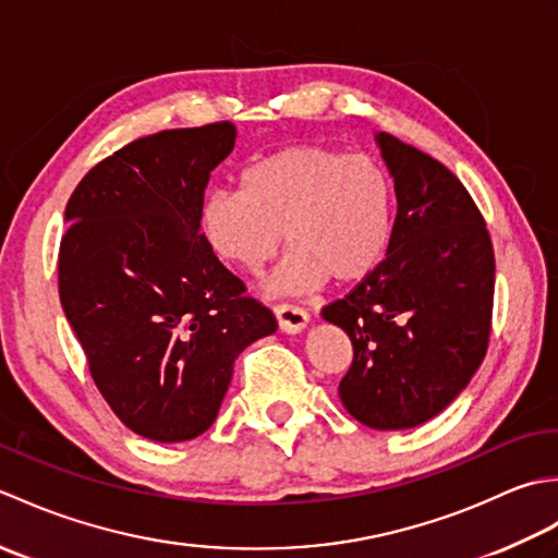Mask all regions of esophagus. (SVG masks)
I'll return each instance as SVG.
<instances>
[{
  "label": "esophagus",
  "instance_id": "obj_1",
  "mask_svg": "<svg viewBox=\"0 0 558 558\" xmlns=\"http://www.w3.org/2000/svg\"><path fill=\"white\" fill-rule=\"evenodd\" d=\"M272 312H276L280 330H286V333H300L310 324V314L298 304H276Z\"/></svg>",
  "mask_w": 558,
  "mask_h": 558
}]
</instances>
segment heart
I'll return each mask as SVG.
<instances>
[{"label": "heart", "mask_w": 558, "mask_h": 558, "mask_svg": "<svg viewBox=\"0 0 558 558\" xmlns=\"http://www.w3.org/2000/svg\"><path fill=\"white\" fill-rule=\"evenodd\" d=\"M242 192H213L201 228L230 266L258 272L280 252L290 256L272 292H304L330 278L350 286L378 266L393 230V189L381 165L322 146H292L246 165Z\"/></svg>", "instance_id": "1"}]
</instances>
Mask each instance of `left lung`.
I'll return each instance as SVG.
<instances>
[{"label":"left lung","instance_id":"left-lung-1","mask_svg":"<svg viewBox=\"0 0 558 558\" xmlns=\"http://www.w3.org/2000/svg\"><path fill=\"white\" fill-rule=\"evenodd\" d=\"M376 144L398 198L388 252L322 316L352 340L342 405L390 432L436 417L480 369L496 266L487 225L458 177L396 136L376 134Z\"/></svg>","mask_w":558,"mask_h":558}]
</instances>
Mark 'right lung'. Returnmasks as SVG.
Segmentation results:
<instances>
[{
  "mask_svg": "<svg viewBox=\"0 0 558 558\" xmlns=\"http://www.w3.org/2000/svg\"><path fill=\"white\" fill-rule=\"evenodd\" d=\"M234 124L168 129L98 162L71 194L59 300L93 381L138 436L189 441L216 422L232 364L278 330L201 234Z\"/></svg>",
  "mask_w": 558,
  "mask_h": 558,
  "instance_id": "1",
  "label": "right lung"
}]
</instances>
